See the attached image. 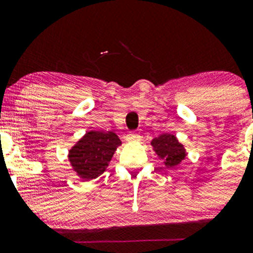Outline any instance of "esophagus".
Returning <instances> with one entry per match:
<instances>
[{
    "mask_svg": "<svg viewBox=\"0 0 253 253\" xmlns=\"http://www.w3.org/2000/svg\"><path fill=\"white\" fill-rule=\"evenodd\" d=\"M127 140L130 141V143H132V141H139L140 140V135L136 132H129L128 134H127Z\"/></svg>",
    "mask_w": 253,
    "mask_h": 253,
    "instance_id": "1",
    "label": "esophagus"
}]
</instances>
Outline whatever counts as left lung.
Wrapping results in <instances>:
<instances>
[{
  "mask_svg": "<svg viewBox=\"0 0 253 253\" xmlns=\"http://www.w3.org/2000/svg\"><path fill=\"white\" fill-rule=\"evenodd\" d=\"M151 146L157 157L163 161L164 167L168 169L178 167L188 155L184 145L179 143L176 135L170 134V133H163L153 138L151 140Z\"/></svg>",
  "mask_w": 253,
  "mask_h": 253,
  "instance_id": "obj_1",
  "label": "left lung"
}]
</instances>
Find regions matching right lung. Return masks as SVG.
<instances>
[{"label": "right lung", "mask_w": 253, "mask_h": 253, "mask_svg": "<svg viewBox=\"0 0 253 253\" xmlns=\"http://www.w3.org/2000/svg\"><path fill=\"white\" fill-rule=\"evenodd\" d=\"M121 144L114 132L89 130L69 150L71 169L82 181L97 178L108 168Z\"/></svg>", "instance_id": "add662e5"}]
</instances>
